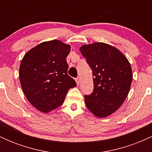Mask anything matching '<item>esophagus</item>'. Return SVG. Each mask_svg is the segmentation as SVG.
I'll return each mask as SVG.
<instances>
[{"label": "esophagus", "mask_w": 152, "mask_h": 152, "mask_svg": "<svg viewBox=\"0 0 152 152\" xmlns=\"http://www.w3.org/2000/svg\"><path fill=\"white\" fill-rule=\"evenodd\" d=\"M76 84L79 85L80 84V82H81V81H80V78H76Z\"/></svg>", "instance_id": "esophagus-1"}]
</instances>
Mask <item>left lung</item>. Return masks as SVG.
<instances>
[{
	"instance_id": "obj_1",
	"label": "left lung",
	"mask_w": 152,
	"mask_h": 152,
	"mask_svg": "<svg viewBox=\"0 0 152 152\" xmlns=\"http://www.w3.org/2000/svg\"><path fill=\"white\" fill-rule=\"evenodd\" d=\"M80 50L93 73L94 90L84 96L86 106L97 117H106L115 112L128 96L132 67L119 50L106 43L83 45Z\"/></svg>"
}]
</instances>
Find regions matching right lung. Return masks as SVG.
<instances>
[{
  "mask_svg": "<svg viewBox=\"0 0 152 152\" xmlns=\"http://www.w3.org/2000/svg\"><path fill=\"white\" fill-rule=\"evenodd\" d=\"M70 50V45L53 40L38 44L22 59L19 78L23 91L41 112H50L61 106L69 90L76 86L67 74L66 57Z\"/></svg>",
  "mask_w": 152,
  "mask_h": 152,
  "instance_id": "obj_1",
  "label": "right lung"
}]
</instances>
